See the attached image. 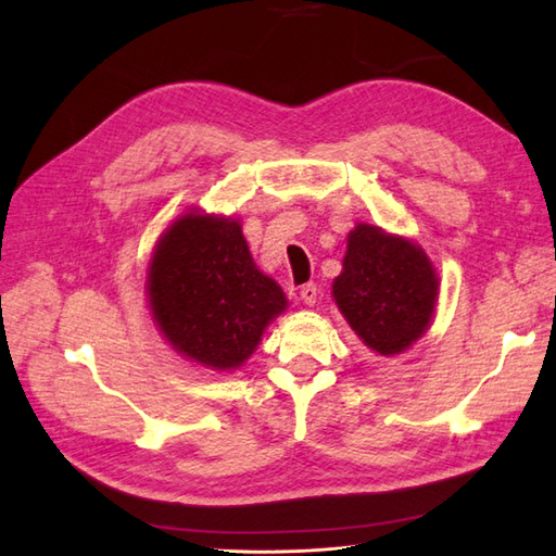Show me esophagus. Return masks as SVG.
Returning a JSON list of instances; mask_svg holds the SVG:
<instances>
[{"label":"esophagus","mask_w":556,"mask_h":556,"mask_svg":"<svg viewBox=\"0 0 556 556\" xmlns=\"http://www.w3.org/2000/svg\"><path fill=\"white\" fill-rule=\"evenodd\" d=\"M299 296H301V301H304L306 306H315V301H317V285H315V282H306L304 288L299 290Z\"/></svg>","instance_id":"esophagus-1"}]
</instances>
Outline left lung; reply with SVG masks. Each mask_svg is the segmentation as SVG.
Instances as JSON below:
<instances>
[{
	"instance_id": "obj_1",
	"label": "left lung",
	"mask_w": 556,
	"mask_h": 556,
	"mask_svg": "<svg viewBox=\"0 0 556 556\" xmlns=\"http://www.w3.org/2000/svg\"><path fill=\"white\" fill-rule=\"evenodd\" d=\"M331 296L362 343L380 357L413 348L433 323L439 274L415 241L359 223L348 233Z\"/></svg>"
}]
</instances>
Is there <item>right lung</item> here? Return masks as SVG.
I'll use <instances>...</instances> for the list:
<instances>
[{
  "instance_id": "obj_1",
  "label": "right lung",
  "mask_w": 556,
  "mask_h": 556,
  "mask_svg": "<svg viewBox=\"0 0 556 556\" xmlns=\"http://www.w3.org/2000/svg\"><path fill=\"white\" fill-rule=\"evenodd\" d=\"M150 317L180 357L237 371L288 311L280 285L260 271L241 220L190 208L162 231L148 262Z\"/></svg>"
}]
</instances>
